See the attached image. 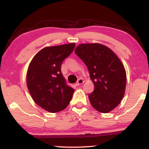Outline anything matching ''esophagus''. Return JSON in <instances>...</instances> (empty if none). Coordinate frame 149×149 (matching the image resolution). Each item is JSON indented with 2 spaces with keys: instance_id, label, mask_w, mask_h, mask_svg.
<instances>
[{
  "instance_id": "1",
  "label": "esophagus",
  "mask_w": 149,
  "mask_h": 149,
  "mask_svg": "<svg viewBox=\"0 0 149 149\" xmlns=\"http://www.w3.org/2000/svg\"><path fill=\"white\" fill-rule=\"evenodd\" d=\"M83 83H84V80H83V79H82V78H79V79L78 80V81L76 82V85H77V86H78V85H80L83 84Z\"/></svg>"
}]
</instances>
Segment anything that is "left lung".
Wrapping results in <instances>:
<instances>
[{
  "label": "left lung",
  "mask_w": 149,
  "mask_h": 149,
  "mask_svg": "<svg viewBox=\"0 0 149 149\" xmlns=\"http://www.w3.org/2000/svg\"><path fill=\"white\" fill-rule=\"evenodd\" d=\"M75 53L88 67L95 90L89 94L92 107L108 113L120 103L126 86L124 66L111 49L102 44H80Z\"/></svg>",
  "instance_id": "left-lung-1"
}]
</instances>
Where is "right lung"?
I'll return each instance as SVG.
<instances>
[{"mask_svg":"<svg viewBox=\"0 0 149 149\" xmlns=\"http://www.w3.org/2000/svg\"><path fill=\"white\" fill-rule=\"evenodd\" d=\"M75 46L70 43L45 47L36 54L29 66V91L39 107L50 113L64 110L72 99L74 89L66 83L61 66Z\"/></svg>","mask_w":149,"mask_h":149,"instance_id":"obj_1","label":"right lung"}]
</instances>
